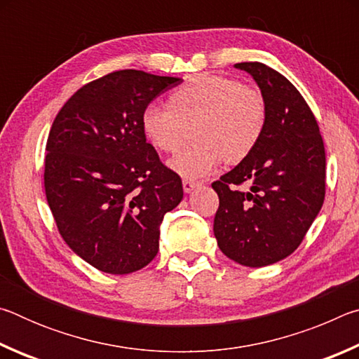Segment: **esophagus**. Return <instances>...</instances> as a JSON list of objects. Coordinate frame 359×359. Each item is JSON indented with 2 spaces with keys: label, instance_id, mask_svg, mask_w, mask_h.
<instances>
[{
  "label": "esophagus",
  "instance_id": "1",
  "mask_svg": "<svg viewBox=\"0 0 359 359\" xmlns=\"http://www.w3.org/2000/svg\"><path fill=\"white\" fill-rule=\"evenodd\" d=\"M182 185H184V191L185 193H191L194 188L198 187L196 182H191V180H184V182H182Z\"/></svg>",
  "mask_w": 359,
  "mask_h": 359
}]
</instances>
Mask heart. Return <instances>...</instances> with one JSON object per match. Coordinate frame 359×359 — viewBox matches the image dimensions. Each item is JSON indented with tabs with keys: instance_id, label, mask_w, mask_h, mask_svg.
<instances>
[{
	"instance_id": "obj_1",
	"label": "heart",
	"mask_w": 359,
	"mask_h": 359,
	"mask_svg": "<svg viewBox=\"0 0 359 359\" xmlns=\"http://www.w3.org/2000/svg\"><path fill=\"white\" fill-rule=\"evenodd\" d=\"M267 111L257 90L223 76L199 74L174 88L166 106H147L141 130L150 145L171 154L184 141L187 126L198 144L169 160L172 172L199 180L222 165L238 163L252 154L263 137Z\"/></svg>"
}]
</instances>
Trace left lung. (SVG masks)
<instances>
[{"label":"left lung","instance_id":"8db88e82","mask_svg":"<svg viewBox=\"0 0 359 359\" xmlns=\"http://www.w3.org/2000/svg\"><path fill=\"white\" fill-rule=\"evenodd\" d=\"M234 68L257 82L267 120L252 154L212 184L220 199L214 234L229 259L263 267L293 253L317 218L325 201V145L311 107L287 77L258 62Z\"/></svg>","mask_w":359,"mask_h":359}]
</instances>
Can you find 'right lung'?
<instances>
[{"label": "right lung", "mask_w": 359, "mask_h": 359, "mask_svg": "<svg viewBox=\"0 0 359 359\" xmlns=\"http://www.w3.org/2000/svg\"><path fill=\"white\" fill-rule=\"evenodd\" d=\"M180 77L111 72L83 85L53 120L46 145L48 208L66 244L101 272L147 266L166 212L184 198L182 180L158 158L141 115Z\"/></svg>", "instance_id": "add662e5"}]
</instances>
